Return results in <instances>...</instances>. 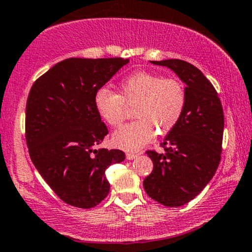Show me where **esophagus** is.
I'll list each match as a JSON object with an SVG mask.
<instances>
[{
    "mask_svg": "<svg viewBox=\"0 0 252 252\" xmlns=\"http://www.w3.org/2000/svg\"><path fill=\"white\" fill-rule=\"evenodd\" d=\"M139 155L140 153H136V152H126V159H129V160H133V159H135V158H137L139 157Z\"/></svg>",
    "mask_w": 252,
    "mask_h": 252,
    "instance_id": "obj_1",
    "label": "esophagus"
}]
</instances>
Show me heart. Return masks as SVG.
Segmentation results:
<instances>
[{
    "instance_id": "obj_1",
    "label": "heart",
    "mask_w": 252,
    "mask_h": 252,
    "mask_svg": "<svg viewBox=\"0 0 252 252\" xmlns=\"http://www.w3.org/2000/svg\"><path fill=\"white\" fill-rule=\"evenodd\" d=\"M187 93L181 79L158 73L137 71L119 83V94L108 88L94 95L96 112L107 124L119 126L126 115V106H134L136 119L119 128L112 136L113 145L128 151L139 150L158 131L166 135L177 126L185 112Z\"/></svg>"
}]
</instances>
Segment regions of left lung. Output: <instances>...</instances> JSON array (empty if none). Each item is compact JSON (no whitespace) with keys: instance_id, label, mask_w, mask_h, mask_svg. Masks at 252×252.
Instances as JSON below:
<instances>
[{"instance_id":"8db88e82","label":"left lung","mask_w":252,"mask_h":252,"mask_svg":"<svg viewBox=\"0 0 252 252\" xmlns=\"http://www.w3.org/2000/svg\"><path fill=\"white\" fill-rule=\"evenodd\" d=\"M152 63L171 68L187 86L185 112L160 144L164 153L146 152L153 170L144 180L145 190L156 202L175 208L197 197L219 168L223 110L216 89L194 65L180 59Z\"/></svg>"}]
</instances>
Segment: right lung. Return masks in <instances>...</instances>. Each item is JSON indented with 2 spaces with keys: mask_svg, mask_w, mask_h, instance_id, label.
Listing matches in <instances>:
<instances>
[{
  "mask_svg": "<svg viewBox=\"0 0 252 252\" xmlns=\"http://www.w3.org/2000/svg\"><path fill=\"white\" fill-rule=\"evenodd\" d=\"M123 58H70L53 66L31 87L26 101L25 139L33 165L68 205L91 209L105 199V171L121 163L119 150H96L108 134L94 95L128 63Z\"/></svg>",
  "mask_w": 252,
  "mask_h": 252,
  "instance_id": "obj_1",
  "label": "right lung"
}]
</instances>
